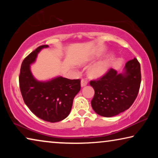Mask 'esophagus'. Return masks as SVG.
Instances as JSON below:
<instances>
[{"label": "esophagus", "instance_id": "1", "mask_svg": "<svg viewBox=\"0 0 158 158\" xmlns=\"http://www.w3.org/2000/svg\"><path fill=\"white\" fill-rule=\"evenodd\" d=\"M87 84H88L87 80H85V79H82L81 80V87H84V86H85L86 85H87Z\"/></svg>", "mask_w": 158, "mask_h": 158}]
</instances>
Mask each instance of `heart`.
<instances>
[{"label": "heart", "mask_w": 158, "mask_h": 158, "mask_svg": "<svg viewBox=\"0 0 158 158\" xmlns=\"http://www.w3.org/2000/svg\"><path fill=\"white\" fill-rule=\"evenodd\" d=\"M109 68L107 62H103L93 66L89 70V74L93 77H98L104 74Z\"/></svg>", "instance_id": "obj_1"}]
</instances>
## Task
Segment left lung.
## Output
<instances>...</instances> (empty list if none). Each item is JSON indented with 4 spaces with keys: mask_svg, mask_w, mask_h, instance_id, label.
<instances>
[{
    "mask_svg": "<svg viewBox=\"0 0 158 158\" xmlns=\"http://www.w3.org/2000/svg\"><path fill=\"white\" fill-rule=\"evenodd\" d=\"M140 83V64L136 58L127 62L122 73L111 68L100 79L90 82L95 90L91 101L93 109L105 117L122 113L135 101Z\"/></svg>",
    "mask_w": 158,
    "mask_h": 158,
    "instance_id": "left-lung-1",
    "label": "left lung"
}]
</instances>
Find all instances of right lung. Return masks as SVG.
I'll list each match as a JSON object with an SVG mask.
<instances>
[{
	"instance_id": "obj_1",
	"label": "right lung",
	"mask_w": 158,
	"mask_h": 158,
	"mask_svg": "<svg viewBox=\"0 0 158 158\" xmlns=\"http://www.w3.org/2000/svg\"><path fill=\"white\" fill-rule=\"evenodd\" d=\"M48 45H42L29 54L21 64L19 86L25 104L41 119L57 122L69 115L73 99L81 90V81L58 76L47 81H39L31 72L30 65L39 52Z\"/></svg>"
}]
</instances>
